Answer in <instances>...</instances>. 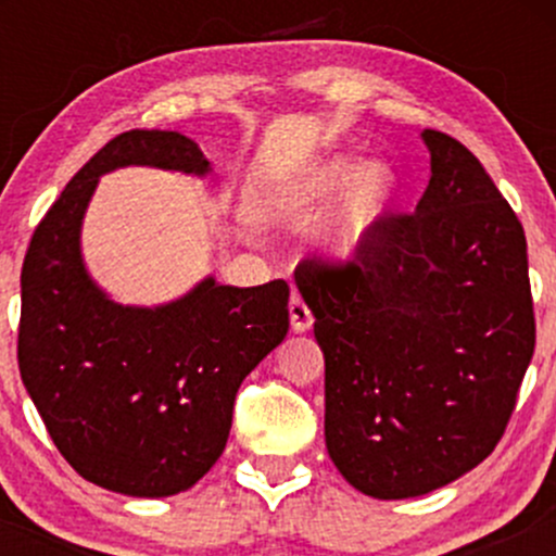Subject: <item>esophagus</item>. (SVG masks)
Returning <instances> with one entry per match:
<instances>
[{"label": "esophagus", "instance_id": "obj_1", "mask_svg": "<svg viewBox=\"0 0 556 556\" xmlns=\"http://www.w3.org/2000/svg\"><path fill=\"white\" fill-rule=\"evenodd\" d=\"M290 324H292V331H298V334H303V331L314 327V314H311L308 303H305L298 292H292L290 298Z\"/></svg>", "mask_w": 556, "mask_h": 556}]
</instances>
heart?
<instances>
[{
    "mask_svg": "<svg viewBox=\"0 0 556 556\" xmlns=\"http://www.w3.org/2000/svg\"><path fill=\"white\" fill-rule=\"evenodd\" d=\"M344 193L350 195L344 201L340 219L331 227L329 242L334 251L353 256L384 225L394 193H397V175L384 164L368 167L358 154L331 156L292 182L266 188L264 203L303 212V208H316Z\"/></svg>",
    "mask_w": 556,
    "mask_h": 556,
    "instance_id": "b5f03b06",
    "label": "heart"
}]
</instances>
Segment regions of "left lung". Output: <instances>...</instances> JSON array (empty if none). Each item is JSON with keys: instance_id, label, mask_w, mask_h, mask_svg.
<instances>
[{"instance_id": "8db88e82", "label": "left lung", "mask_w": 556, "mask_h": 556, "mask_svg": "<svg viewBox=\"0 0 556 556\" xmlns=\"http://www.w3.org/2000/svg\"><path fill=\"white\" fill-rule=\"evenodd\" d=\"M431 180L348 264L295 285L324 353V437L350 486L410 500L494 452L535 348L522 225L460 140L420 132Z\"/></svg>"}]
</instances>
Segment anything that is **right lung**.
I'll return each instance as SVG.
<instances>
[{
  "label": "right lung",
  "mask_w": 556,
  "mask_h": 556,
  "mask_svg": "<svg viewBox=\"0 0 556 556\" xmlns=\"http://www.w3.org/2000/svg\"><path fill=\"white\" fill-rule=\"evenodd\" d=\"M119 167L203 177L212 162L172 130L123 132L86 162L25 253L17 363L62 457L96 486L154 500L219 460L242 379L290 329V287L206 277L154 308L114 303L86 269L80 227L99 177Z\"/></svg>",
  "instance_id": "right-lung-1"
}]
</instances>
